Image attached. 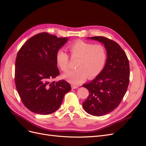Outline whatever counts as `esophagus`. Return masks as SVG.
Listing matches in <instances>:
<instances>
[{
	"label": "esophagus",
	"mask_w": 146,
	"mask_h": 146,
	"mask_svg": "<svg viewBox=\"0 0 146 146\" xmlns=\"http://www.w3.org/2000/svg\"><path fill=\"white\" fill-rule=\"evenodd\" d=\"M71 87H72V89H77V88H78V86L74 85H71Z\"/></svg>",
	"instance_id": "obj_1"
}]
</instances>
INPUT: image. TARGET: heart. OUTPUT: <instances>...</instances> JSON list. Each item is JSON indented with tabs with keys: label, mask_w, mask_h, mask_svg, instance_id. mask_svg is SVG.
<instances>
[{
	"label": "heart",
	"mask_w": 146,
	"mask_h": 146,
	"mask_svg": "<svg viewBox=\"0 0 146 146\" xmlns=\"http://www.w3.org/2000/svg\"><path fill=\"white\" fill-rule=\"evenodd\" d=\"M72 57L78 58L76 69L64 74L63 77L70 83L78 84L88 77L93 78L102 71L107 58L105 47L100 44L78 40L68 46ZM56 61L60 69L66 72L69 68V55L63 49L56 53Z\"/></svg>",
	"instance_id": "heart-1"
}]
</instances>
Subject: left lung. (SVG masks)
Returning <instances> with one entry per match:
<instances>
[{
	"mask_svg": "<svg viewBox=\"0 0 146 146\" xmlns=\"http://www.w3.org/2000/svg\"><path fill=\"white\" fill-rule=\"evenodd\" d=\"M88 38L104 44L107 52L102 71L94 80L83 85L90 92L83 103L84 110L91 115L101 116L115 110L125 94L129 83V61L115 41L104 36Z\"/></svg>",
	"mask_w": 146,
	"mask_h": 146,
	"instance_id": "8db88e82",
	"label": "left lung"
}]
</instances>
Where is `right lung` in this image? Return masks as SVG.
<instances>
[{
    "label": "right lung",
    "mask_w": 146,
    "mask_h": 146,
    "mask_svg": "<svg viewBox=\"0 0 146 146\" xmlns=\"http://www.w3.org/2000/svg\"><path fill=\"white\" fill-rule=\"evenodd\" d=\"M68 40L40 33L26 41L17 53L16 87L23 103L31 111L42 115L55 112L64 94L71 90L65 80L50 81L60 74L56 53Z\"/></svg>",
    "instance_id": "add662e5"
}]
</instances>
